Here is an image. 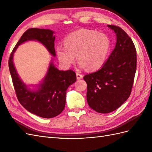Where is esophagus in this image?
<instances>
[{
	"instance_id": "esophagus-1",
	"label": "esophagus",
	"mask_w": 152,
	"mask_h": 152,
	"mask_svg": "<svg viewBox=\"0 0 152 152\" xmlns=\"http://www.w3.org/2000/svg\"><path fill=\"white\" fill-rule=\"evenodd\" d=\"M76 75H77V79H82V78H83V75H82L81 73H77Z\"/></svg>"
}]
</instances>
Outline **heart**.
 <instances>
[{"instance_id":"b5f03b06","label":"heart","mask_w":152,"mask_h":152,"mask_svg":"<svg viewBox=\"0 0 152 152\" xmlns=\"http://www.w3.org/2000/svg\"><path fill=\"white\" fill-rule=\"evenodd\" d=\"M110 41L104 34L81 29L72 32L58 45L56 53L59 60L65 66L74 63L77 55L82 68L95 70L102 67L108 57Z\"/></svg>"}]
</instances>
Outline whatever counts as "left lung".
Instances as JSON below:
<instances>
[{
  "instance_id": "obj_1",
  "label": "left lung",
  "mask_w": 152,
  "mask_h": 152,
  "mask_svg": "<svg viewBox=\"0 0 152 152\" xmlns=\"http://www.w3.org/2000/svg\"><path fill=\"white\" fill-rule=\"evenodd\" d=\"M117 36L115 49L102 68L84 77L87 101L94 111L117 110L131 94L136 70V50L130 37L119 26L108 25Z\"/></svg>"
}]
</instances>
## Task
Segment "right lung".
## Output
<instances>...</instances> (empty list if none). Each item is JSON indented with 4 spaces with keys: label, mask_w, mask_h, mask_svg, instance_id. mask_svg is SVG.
<instances>
[{
    "label": "right lung",
    "mask_w": 152,
    "mask_h": 152,
    "mask_svg": "<svg viewBox=\"0 0 152 152\" xmlns=\"http://www.w3.org/2000/svg\"><path fill=\"white\" fill-rule=\"evenodd\" d=\"M53 34L54 31L49 29L32 28L27 30L14 48L9 59V68L19 102L30 113L46 118L58 115L65 108L66 90L77 80L75 72L59 70L50 62L42 82L37 89L33 91L27 87L18 75L13 63V55L21 44L29 40H37L55 56Z\"/></svg>",
    "instance_id": "obj_1"
}]
</instances>
